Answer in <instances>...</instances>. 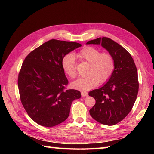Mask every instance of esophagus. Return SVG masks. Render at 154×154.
I'll return each instance as SVG.
<instances>
[{
	"mask_svg": "<svg viewBox=\"0 0 154 154\" xmlns=\"http://www.w3.org/2000/svg\"><path fill=\"white\" fill-rule=\"evenodd\" d=\"M81 95L82 97H87L88 96V93L87 92H85V91H82L81 92Z\"/></svg>",
	"mask_w": 154,
	"mask_h": 154,
	"instance_id": "1",
	"label": "esophagus"
}]
</instances>
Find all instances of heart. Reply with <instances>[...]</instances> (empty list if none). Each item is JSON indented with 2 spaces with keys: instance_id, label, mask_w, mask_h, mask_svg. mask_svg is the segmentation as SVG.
<instances>
[{
  "instance_id": "heart-1",
  "label": "heart",
  "mask_w": 154,
  "mask_h": 154,
  "mask_svg": "<svg viewBox=\"0 0 154 154\" xmlns=\"http://www.w3.org/2000/svg\"><path fill=\"white\" fill-rule=\"evenodd\" d=\"M78 57L83 61L89 63L87 74L84 78H80L72 83L73 88L83 91L93 88L98 83H104L109 80L112 76L115 62L110 53L103 52L98 49L87 46L77 54ZM62 67L63 71L71 78L77 76L76 63L74 56L67 54L62 58Z\"/></svg>"
}]
</instances>
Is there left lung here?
<instances>
[{"instance_id":"8db88e82","label":"left lung","mask_w":154,"mask_h":154,"mask_svg":"<svg viewBox=\"0 0 154 154\" xmlns=\"http://www.w3.org/2000/svg\"><path fill=\"white\" fill-rule=\"evenodd\" d=\"M87 44H101L114 59V71L108 82L88 95L96 100L89 110L92 118L103 125H116L129 114L136 100L139 81L136 64L127 50L107 37L90 40Z\"/></svg>"}]
</instances>
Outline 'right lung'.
I'll list each match as a JSON object with an SVG mask.
<instances>
[{"instance_id": "add662e5", "label": "right lung", "mask_w": 154, "mask_h": 154, "mask_svg": "<svg viewBox=\"0 0 154 154\" xmlns=\"http://www.w3.org/2000/svg\"><path fill=\"white\" fill-rule=\"evenodd\" d=\"M82 45L74 42L51 40L27 56L18 76L21 103L35 122L43 127L58 125L69 115L72 101L81 93L67 89L62 58Z\"/></svg>"}]
</instances>
